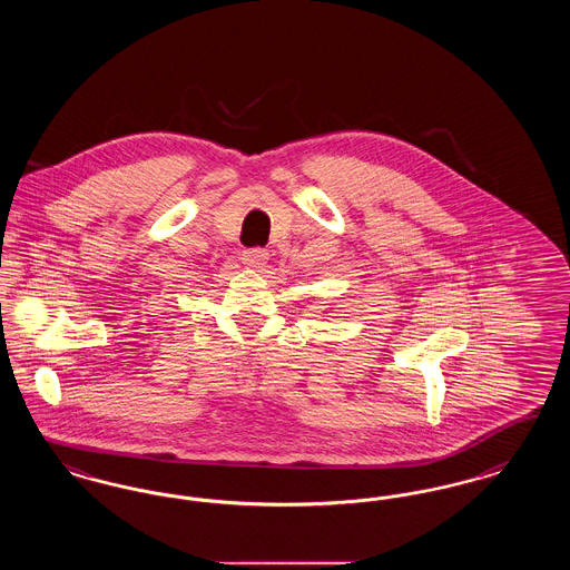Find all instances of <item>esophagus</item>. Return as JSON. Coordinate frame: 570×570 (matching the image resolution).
<instances>
[{"mask_svg": "<svg viewBox=\"0 0 570 570\" xmlns=\"http://www.w3.org/2000/svg\"><path fill=\"white\" fill-rule=\"evenodd\" d=\"M267 258H269V252L263 250V248H250V250L242 252V263L246 267H252V269H261L267 263Z\"/></svg>", "mask_w": 570, "mask_h": 570, "instance_id": "esophagus-1", "label": "esophagus"}]
</instances>
